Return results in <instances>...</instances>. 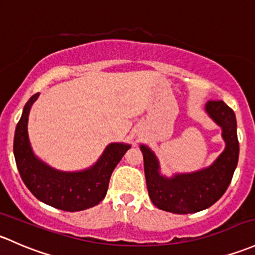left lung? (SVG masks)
<instances>
[{"label":"left lung","mask_w":255,"mask_h":255,"mask_svg":"<svg viewBox=\"0 0 255 255\" xmlns=\"http://www.w3.org/2000/svg\"><path fill=\"white\" fill-rule=\"evenodd\" d=\"M206 112L222 128L226 143L222 154L210 167L166 178L160 175L154 152L141 145L146 187L152 204L173 214H192L215 204L226 192L238 162L240 144L235 112L222 100L206 103Z\"/></svg>","instance_id":"obj_1"}]
</instances>
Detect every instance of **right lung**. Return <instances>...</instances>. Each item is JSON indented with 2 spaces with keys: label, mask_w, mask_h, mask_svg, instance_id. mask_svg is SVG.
<instances>
[{
  "label": "right lung",
  "mask_w": 255,
  "mask_h": 255,
  "mask_svg": "<svg viewBox=\"0 0 255 255\" xmlns=\"http://www.w3.org/2000/svg\"><path fill=\"white\" fill-rule=\"evenodd\" d=\"M39 93L25 104L14 133L15 163L28 189L45 204L64 211H80L98 205L105 198L109 182L117 163L130 145L114 143L105 149L99 161L82 172H62L40 161L28 138V117Z\"/></svg>",
  "instance_id": "1"
}]
</instances>
